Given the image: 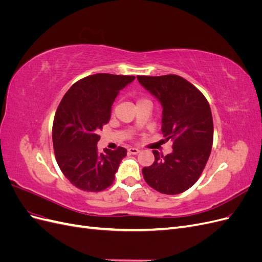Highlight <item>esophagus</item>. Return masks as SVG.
<instances>
[{
	"label": "esophagus",
	"mask_w": 262,
	"mask_h": 262,
	"mask_svg": "<svg viewBox=\"0 0 262 262\" xmlns=\"http://www.w3.org/2000/svg\"><path fill=\"white\" fill-rule=\"evenodd\" d=\"M128 152H129L130 154H132V155H136V154L140 153V149L137 148V147H130V148L128 149Z\"/></svg>",
	"instance_id": "1"
}]
</instances>
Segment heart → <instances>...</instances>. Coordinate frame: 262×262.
Returning <instances> with one entry per match:
<instances>
[{
  "mask_svg": "<svg viewBox=\"0 0 262 262\" xmlns=\"http://www.w3.org/2000/svg\"><path fill=\"white\" fill-rule=\"evenodd\" d=\"M141 101H142V100H141Z\"/></svg>",
  "mask_w": 262,
  "mask_h": 262,
  "instance_id": "obj_1",
  "label": "heart"
}]
</instances>
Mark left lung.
Wrapping results in <instances>:
<instances>
[{
    "label": "left lung",
    "instance_id": "8db88e82",
    "mask_svg": "<svg viewBox=\"0 0 262 262\" xmlns=\"http://www.w3.org/2000/svg\"><path fill=\"white\" fill-rule=\"evenodd\" d=\"M161 102L162 132L172 142L166 156L153 150L154 163L142 169L147 185L164 194H178L192 187L205 167L213 143V119L203 94L175 74L137 76Z\"/></svg>",
    "mask_w": 262,
    "mask_h": 262
}]
</instances>
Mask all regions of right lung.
<instances>
[{
	"instance_id": "right-lung-1",
	"label": "right lung",
	"mask_w": 262,
	"mask_h": 262,
	"mask_svg": "<svg viewBox=\"0 0 262 262\" xmlns=\"http://www.w3.org/2000/svg\"><path fill=\"white\" fill-rule=\"evenodd\" d=\"M136 76L98 73L82 78L63 96L54 116L52 141L55 160L72 185L98 192L113 185L124 147L99 153L98 132L110 120L119 92Z\"/></svg>"
}]
</instances>
